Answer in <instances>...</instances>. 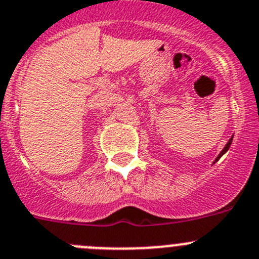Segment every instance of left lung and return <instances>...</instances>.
Segmentation results:
<instances>
[{"label":"left lung","mask_w":259,"mask_h":259,"mask_svg":"<svg viewBox=\"0 0 259 259\" xmlns=\"http://www.w3.org/2000/svg\"><path fill=\"white\" fill-rule=\"evenodd\" d=\"M231 141H233V139H230V141H229V142H228V144H226V147H225V148H224V149H222V152H221V153H220V156H219V157H217V158H216V161H219V159H220V157H221V156H222V154H224V153H225V152L228 151V149H229V147H230V144H231Z\"/></svg>","instance_id":"obj_1"}]
</instances>
